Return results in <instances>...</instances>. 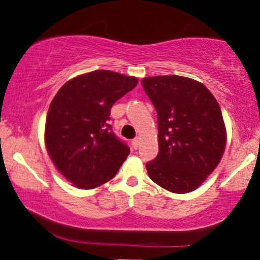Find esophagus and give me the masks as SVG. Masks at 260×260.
Instances as JSON below:
<instances>
[{
	"mask_svg": "<svg viewBox=\"0 0 260 260\" xmlns=\"http://www.w3.org/2000/svg\"><path fill=\"white\" fill-rule=\"evenodd\" d=\"M139 145H140V138H139V137L135 138V139L133 140V147H134L135 149H138Z\"/></svg>",
	"mask_w": 260,
	"mask_h": 260,
	"instance_id": "34e87169",
	"label": "esophagus"
}]
</instances>
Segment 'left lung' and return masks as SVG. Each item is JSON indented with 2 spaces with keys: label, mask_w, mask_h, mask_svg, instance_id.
Wrapping results in <instances>:
<instances>
[{
  "label": "left lung",
  "mask_w": 260,
  "mask_h": 260,
  "mask_svg": "<svg viewBox=\"0 0 260 260\" xmlns=\"http://www.w3.org/2000/svg\"><path fill=\"white\" fill-rule=\"evenodd\" d=\"M145 92L157 113L158 154L146 169L172 193L197 189L216 169L226 147V127L213 94L189 77H145Z\"/></svg>",
  "instance_id": "1"
}]
</instances>
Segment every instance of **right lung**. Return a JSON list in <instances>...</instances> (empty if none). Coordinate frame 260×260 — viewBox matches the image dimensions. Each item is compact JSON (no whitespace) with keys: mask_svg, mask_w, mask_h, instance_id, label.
<instances>
[{"mask_svg":"<svg viewBox=\"0 0 260 260\" xmlns=\"http://www.w3.org/2000/svg\"><path fill=\"white\" fill-rule=\"evenodd\" d=\"M138 83L135 76L99 70L66 82L47 114L44 143L58 171L82 189L111 180L130 148L112 131L114 103Z\"/></svg>","mask_w":260,"mask_h":260,"instance_id":"obj_1","label":"right lung"}]
</instances>
